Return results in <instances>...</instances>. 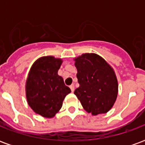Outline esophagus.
<instances>
[{"label":"esophagus","mask_w":145,"mask_h":145,"mask_svg":"<svg viewBox=\"0 0 145 145\" xmlns=\"http://www.w3.org/2000/svg\"><path fill=\"white\" fill-rule=\"evenodd\" d=\"M70 88H71V91H74V85H70Z\"/></svg>","instance_id":"34e87169"}]
</instances>
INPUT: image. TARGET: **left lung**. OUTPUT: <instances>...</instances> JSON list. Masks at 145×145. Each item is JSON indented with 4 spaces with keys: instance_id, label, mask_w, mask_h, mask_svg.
<instances>
[{
    "instance_id": "left-lung-1",
    "label": "left lung",
    "mask_w": 145,
    "mask_h": 145,
    "mask_svg": "<svg viewBox=\"0 0 145 145\" xmlns=\"http://www.w3.org/2000/svg\"><path fill=\"white\" fill-rule=\"evenodd\" d=\"M79 87L74 94L86 112L91 115L106 113L118 95L115 71L99 55L83 54L74 58Z\"/></svg>"
}]
</instances>
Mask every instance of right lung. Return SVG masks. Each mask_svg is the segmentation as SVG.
Returning a JSON list of instances; mask_svg holds the SVG:
<instances>
[{
    "label": "right lung",
    "mask_w": 145,
    "mask_h": 145,
    "mask_svg": "<svg viewBox=\"0 0 145 145\" xmlns=\"http://www.w3.org/2000/svg\"><path fill=\"white\" fill-rule=\"evenodd\" d=\"M62 62L53 56L42 57L34 62L28 74L27 102L34 112L43 117H54L61 109L65 96L71 91L57 74Z\"/></svg>",
    "instance_id": "obj_1"
}]
</instances>
